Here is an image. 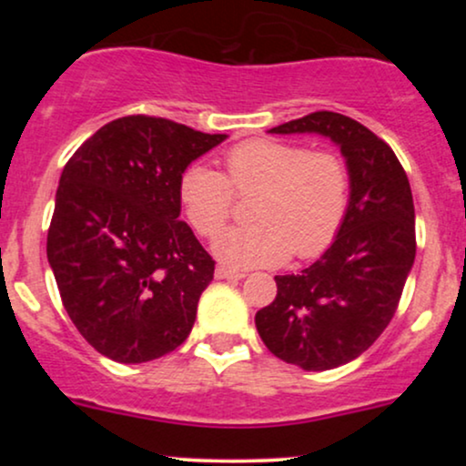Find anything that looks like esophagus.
<instances>
[{
  "instance_id": "esophagus-1",
  "label": "esophagus",
  "mask_w": 466,
  "mask_h": 466,
  "mask_svg": "<svg viewBox=\"0 0 466 466\" xmlns=\"http://www.w3.org/2000/svg\"><path fill=\"white\" fill-rule=\"evenodd\" d=\"M215 276L221 278V280H240V278H245L243 271L229 269V267H226V265H218Z\"/></svg>"
}]
</instances>
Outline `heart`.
Segmentation results:
<instances>
[{
	"label": "heart",
	"mask_w": 466,
	"mask_h": 466,
	"mask_svg": "<svg viewBox=\"0 0 466 466\" xmlns=\"http://www.w3.org/2000/svg\"><path fill=\"white\" fill-rule=\"evenodd\" d=\"M226 175L190 164L179 177V201L199 237H215L232 215L234 192L251 195L256 223L221 232L215 254L232 267H274L289 256L315 258L337 238L350 208L352 175L344 155L298 142H240L223 157Z\"/></svg>",
	"instance_id": "1"
}]
</instances>
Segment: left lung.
<instances>
[{
  "mask_svg": "<svg viewBox=\"0 0 466 466\" xmlns=\"http://www.w3.org/2000/svg\"><path fill=\"white\" fill-rule=\"evenodd\" d=\"M269 133H319L350 166V208L333 245L300 274L276 276V300L256 313L278 360L330 370L370 349L397 313L416 256L410 181L392 148L349 116L315 111Z\"/></svg>",
  "mask_w": 466,
  "mask_h": 466,
  "instance_id": "left-lung-1",
  "label": "left lung"
}]
</instances>
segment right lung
Returning <instances> with one entry per match:
<instances>
[{"label": "right lung", "instance_id": "add662e5", "mask_svg": "<svg viewBox=\"0 0 466 466\" xmlns=\"http://www.w3.org/2000/svg\"><path fill=\"white\" fill-rule=\"evenodd\" d=\"M226 137L125 116L63 168L47 260L69 319L100 355L144 363L190 335L215 260L179 221V177Z\"/></svg>", "mask_w": 466, "mask_h": 466}]
</instances>
